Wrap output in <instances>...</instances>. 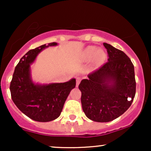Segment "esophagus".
<instances>
[{"mask_svg":"<svg viewBox=\"0 0 151 151\" xmlns=\"http://www.w3.org/2000/svg\"><path fill=\"white\" fill-rule=\"evenodd\" d=\"M76 80H77V84H76V86H79V83H80V81H81V77H77L76 78Z\"/></svg>","mask_w":151,"mask_h":151,"instance_id":"1","label":"esophagus"}]
</instances>
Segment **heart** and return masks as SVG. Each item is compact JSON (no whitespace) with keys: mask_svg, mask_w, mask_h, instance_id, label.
<instances>
[{"mask_svg":"<svg viewBox=\"0 0 151 151\" xmlns=\"http://www.w3.org/2000/svg\"><path fill=\"white\" fill-rule=\"evenodd\" d=\"M84 57L86 61L92 60L93 65L96 67L103 64L106 59L105 52L101 49H98L95 46H89L86 47L84 52Z\"/></svg>","mask_w":151,"mask_h":151,"instance_id":"1","label":"heart"}]
</instances>
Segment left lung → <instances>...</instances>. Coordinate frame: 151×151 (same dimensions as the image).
Returning <instances> with one entry per match:
<instances>
[{"label": "left lung", "mask_w": 151, "mask_h": 151, "mask_svg": "<svg viewBox=\"0 0 151 151\" xmlns=\"http://www.w3.org/2000/svg\"><path fill=\"white\" fill-rule=\"evenodd\" d=\"M108 62L79 85L83 111L90 120L109 122L131 106L136 94L134 66L123 51L107 43Z\"/></svg>", "instance_id": "obj_1"}]
</instances>
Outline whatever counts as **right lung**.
<instances>
[{"label":"right lung","instance_id":"1","mask_svg":"<svg viewBox=\"0 0 151 151\" xmlns=\"http://www.w3.org/2000/svg\"><path fill=\"white\" fill-rule=\"evenodd\" d=\"M57 42L43 45L30 50L20 59L15 68L10 90L13 101L25 115L39 122H48L60 116L71 90L76 86V79L64 83L35 84L31 78L30 65L38 54Z\"/></svg>","mask_w":151,"mask_h":151}]
</instances>
